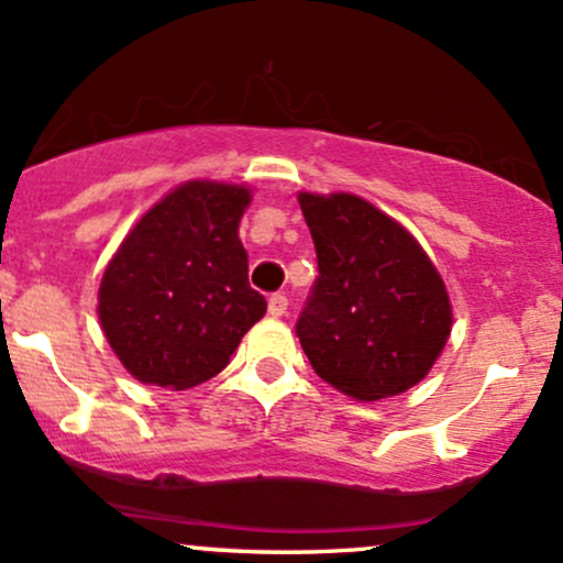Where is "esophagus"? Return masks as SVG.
<instances>
[{"instance_id":"1","label":"esophagus","mask_w":563,"mask_h":563,"mask_svg":"<svg viewBox=\"0 0 563 563\" xmlns=\"http://www.w3.org/2000/svg\"><path fill=\"white\" fill-rule=\"evenodd\" d=\"M287 298L284 295H271L268 298V316L271 319H282V316H287Z\"/></svg>"}]
</instances>
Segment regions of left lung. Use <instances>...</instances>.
<instances>
[{
  "label": "left lung",
  "instance_id": "left-lung-1",
  "mask_svg": "<svg viewBox=\"0 0 563 563\" xmlns=\"http://www.w3.org/2000/svg\"><path fill=\"white\" fill-rule=\"evenodd\" d=\"M319 279L298 338L321 380L356 401L399 396L431 372L452 332V302L428 252L356 194H298Z\"/></svg>",
  "mask_w": 563,
  "mask_h": 563
}]
</instances>
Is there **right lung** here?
<instances>
[{"instance_id": "1", "label": "right lung", "mask_w": 563, "mask_h": 563, "mask_svg": "<svg viewBox=\"0 0 563 563\" xmlns=\"http://www.w3.org/2000/svg\"><path fill=\"white\" fill-rule=\"evenodd\" d=\"M247 183L186 180L141 214L98 287L100 330L135 380L186 390L210 380L265 298L250 287L239 223Z\"/></svg>"}]
</instances>
